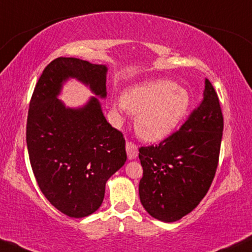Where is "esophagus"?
<instances>
[{"label":"esophagus","mask_w":252,"mask_h":252,"mask_svg":"<svg viewBox=\"0 0 252 252\" xmlns=\"http://www.w3.org/2000/svg\"><path fill=\"white\" fill-rule=\"evenodd\" d=\"M126 151H127V156H128L129 159H134V158H136L137 154H139L136 144H134L133 142H129V141H127L126 142Z\"/></svg>","instance_id":"34e87169"}]
</instances>
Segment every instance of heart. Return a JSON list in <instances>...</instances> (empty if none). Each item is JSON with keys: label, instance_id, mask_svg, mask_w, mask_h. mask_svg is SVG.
I'll return each mask as SVG.
<instances>
[{"label": "heart", "instance_id": "b5f03b06", "mask_svg": "<svg viewBox=\"0 0 252 252\" xmlns=\"http://www.w3.org/2000/svg\"><path fill=\"white\" fill-rule=\"evenodd\" d=\"M113 106L137 115V135L156 142L170 135L185 119L190 106V96L173 81L155 80L129 88L123 101L115 102Z\"/></svg>", "mask_w": 252, "mask_h": 252}]
</instances>
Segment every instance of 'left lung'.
<instances>
[{
	"label": "left lung",
	"instance_id": "8db88e82",
	"mask_svg": "<svg viewBox=\"0 0 252 252\" xmlns=\"http://www.w3.org/2000/svg\"><path fill=\"white\" fill-rule=\"evenodd\" d=\"M222 129L218 95L205 79L201 104L179 130L159 144L139 149L140 199L151 217L173 222L199 204L215 178Z\"/></svg>",
	"mask_w": 252,
	"mask_h": 252
}]
</instances>
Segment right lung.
Here are the masks:
<instances>
[{
    "instance_id": "obj_1",
    "label": "right lung",
    "mask_w": 252,
    "mask_h": 252,
    "mask_svg": "<svg viewBox=\"0 0 252 252\" xmlns=\"http://www.w3.org/2000/svg\"><path fill=\"white\" fill-rule=\"evenodd\" d=\"M105 65L73 57L49 63L34 88L26 125L31 166L46 198L62 213L84 218L101 206L108 179L125 164V139L106 122L97 97L82 108L57 98L75 78L99 97L106 96Z\"/></svg>"
}]
</instances>
